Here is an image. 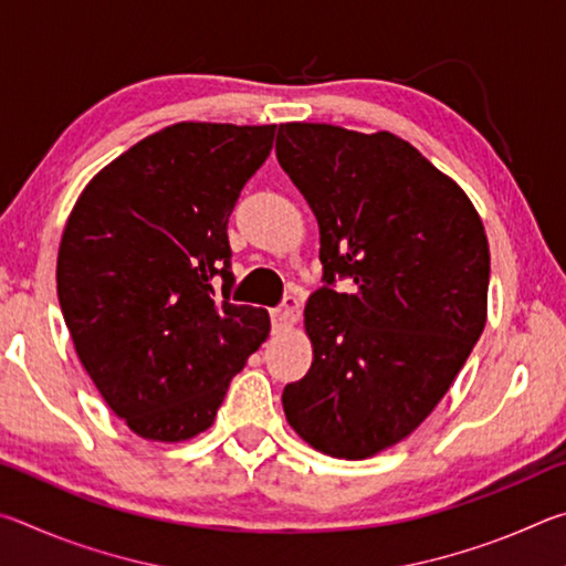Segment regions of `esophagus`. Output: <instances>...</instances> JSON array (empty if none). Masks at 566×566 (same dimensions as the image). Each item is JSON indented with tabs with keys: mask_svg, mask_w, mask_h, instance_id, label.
I'll list each match as a JSON object with an SVG mask.
<instances>
[{
	"mask_svg": "<svg viewBox=\"0 0 566 566\" xmlns=\"http://www.w3.org/2000/svg\"><path fill=\"white\" fill-rule=\"evenodd\" d=\"M300 300H296L294 294L284 296L282 306H276V310L272 312V324L274 329H286V327H294L296 322H300Z\"/></svg>",
	"mask_w": 566,
	"mask_h": 566,
	"instance_id": "obj_1",
	"label": "esophagus"
}]
</instances>
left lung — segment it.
Wrapping results in <instances>:
<instances>
[{
	"label": "left lung",
	"mask_w": 566,
	"mask_h": 566,
	"mask_svg": "<svg viewBox=\"0 0 566 566\" xmlns=\"http://www.w3.org/2000/svg\"><path fill=\"white\" fill-rule=\"evenodd\" d=\"M276 159L319 224L312 367L284 387L290 427L337 459L395 447L432 415L486 324L490 242L464 189L391 132L286 122Z\"/></svg>",
	"instance_id": "8db88e82"
}]
</instances>
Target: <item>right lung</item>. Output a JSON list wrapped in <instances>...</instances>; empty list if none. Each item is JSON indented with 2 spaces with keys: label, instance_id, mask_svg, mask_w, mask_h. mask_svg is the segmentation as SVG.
<instances>
[{
  "label": "right lung",
  "instance_id": "obj_1",
  "mask_svg": "<svg viewBox=\"0 0 566 566\" xmlns=\"http://www.w3.org/2000/svg\"><path fill=\"white\" fill-rule=\"evenodd\" d=\"M274 129L179 122L149 134L92 177L64 224L56 294L76 357L149 442L207 432L270 337L266 310L229 304L227 222Z\"/></svg>",
  "mask_w": 566,
  "mask_h": 566
}]
</instances>
